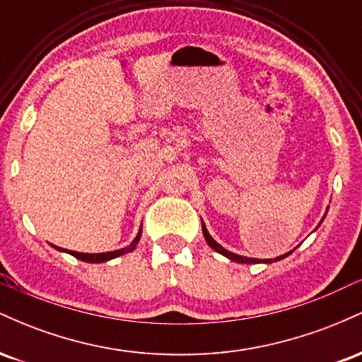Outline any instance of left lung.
<instances>
[{
	"instance_id": "left-lung-1",
	"label": "left lung",
	"mask_w": 362,
	"mask_h": 362,
	"mask_svg": "<svg viewBox=\"0 0 362 362\" xmlns=\"http://www.w3.org/2000/svg\"><path fill=\"white\" fill-rule=\"evenodd\" d=\"M322 221H323V218H322ZM202 233H204L206 242H207V245H209L211 248H213V250H216L218 253H221V255L226 257V259H230V260H233V262H238V264H260V262H264V264H272V262H277V260L286 259V257H288V255H291V253H293V250H291V252H288V253H284V255L276 257V259H274V260H272V259H267V260L250 259V257L236 255V253L230 252V250H226V248H223L221 245H219L218 242H216V240L213 238V236L209 235V231H207V228H206V224H204V223H202Z\"/></svg>"
}]
</instances>
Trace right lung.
Instances as JSON below:
<instances>
[{"label":"right lung","instance_id":"1","mask_svg":"<svg viewBox=\"0 0 362 362\" xmlns=\"http://www.w3.org/2000/svg\"><path fill=\"white\" fill-rule=\"evenodd\" d=\"M141 231H143V228H139V233L136 236L134 240H132L131 245H127L126 248H120V250H114V252H103V253H81V252H73V250H66V248H59V247H52L56 248V250H61V252H66L69 253V255L76 257V259H80L83 262H90V264H100V262H107V260H112L115 259V257H120L124 255V253H129L132 252L136 248V245H138L139 238H141Z\"/></svg>","mask_w":362,"mask_h":362}]
</instances>
